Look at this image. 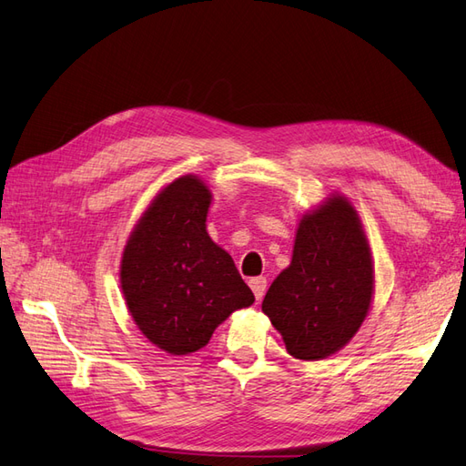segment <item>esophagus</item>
<instances>
[{"mask_svg":"<svg viewBox=\"0 0 466 466\" xmlns=\"http://www.w3.org/2000/svg\"><path fill=\"white\" fill-rule=\"evenodd\" d=\"M248 287L253 289L255 299H257V300H260V299H263L265 290H267V279H265V277H255V279L248 280Z\"/></svg>","mask_w":466,"mask_h":466,"instance_id":"1","label":"esophagus"}]
</instances>
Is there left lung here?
<instances>
[{
	"label": "left lung",
	"instance_id": "1",
	"mask_svg": "<svg viewBox=\"0 0 466 466\" xmlns=\"http://www.w3.org/2000/svg\"><path fill=\"white\" fill-rule=\"evenodd\" d=\"M373 285L364 225L348 198L332 194L300 218L290 265L272 280L263 312L290 356L324 360L364 324Z\"/></svg>",
	"mask_w": 466,
	"mask_h": 466
}]
</instances>
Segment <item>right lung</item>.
Listing matches in <instances>:
<instances>
[{
	"label": "right lung",
	"mask_w": 466,
	"mask_h": 466,
	"mask_svg": "<svg viewBox=\"0 0 466 466\" xmlns=\"http://www.w3.org/2000/svg\"><path fill=\"white\" fill-rule=\"evenodd\" d=\"M209 206L201 177L169 181L134 225L120 258L134 324L172 356L201 350L229 314L255 302L231 255L208 233Z\"/></svg>",
	"instance_id": "add662e5"
}]
</instances>
